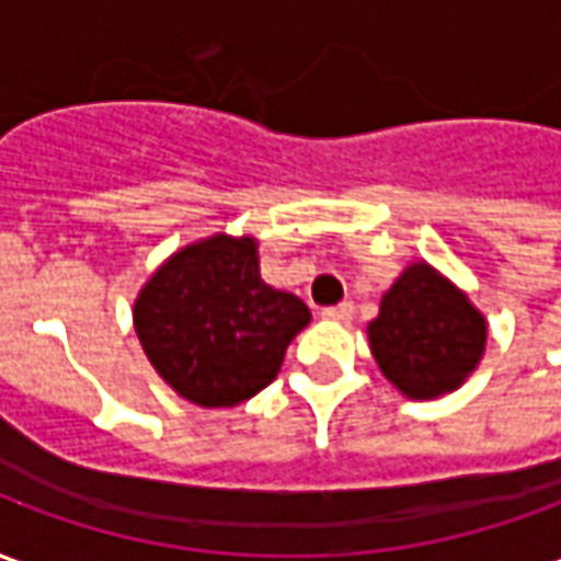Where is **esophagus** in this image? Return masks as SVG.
Instances as JSON below:
<instances>
[{"label":"esophagus","instance_id":"1","mask_svg":"<svg viewBox=\"0 0 561 561\" xmlns=\"http://www.w3.org/2000/svg\"><path fill=\"white\" fill-rule=\"evenodd\" d=\"M352 316H354L352 304H340V306H328V309H321V318H328V321H340V324L352 321Z\"/></svg>","mask_w":561,"mask_h":561}]
</instances>
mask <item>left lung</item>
Here are the masks:
<instances>
[{
    "label": "left lung",
    "instance_id": "obj_1",
    "mask_svg": "<svg viewBox=\"0 0 561 561\" xmlns=\"http://www.w3.org/2000/svg\"><path fill=\"white\" fill-rule=\"evenodd\" d=\"M486 321L454 282L430 264H412L381 297L369 324L378 369L409 400L457 390L481 364Z\"/></svg>",
    "mask_w": 561,
    "mask_h": 561
}]
</instances>
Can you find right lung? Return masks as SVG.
<instances>
[{
    "label": "right lung",
    "instance_id": "1",
    "mask_svg": "<svg viewBox=\"0 0 561 561\" xmlns=\"http://www.w3.org/2000/svg\"><path fill=\"white\" fill-rule=\"evenodd\" d=\"M309 318L300 297L261 279L255 240L228 233L180 249L135 300L149 364L201 409H231L267 388Z\"/></svg>",
    "mask_w": 561,
    "mask_h": 561
}]
</instances>
